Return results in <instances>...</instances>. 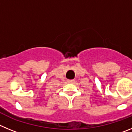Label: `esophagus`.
I'll return each mask as SVG.
<instances>
[{
	"mask_svg": "<svg viewBox=\"0 0 132 132\" xmlns=\"http://www.w3.org/2000/svg\"><path fill=\"white\" fill-rule=\"evenodd\" d=\"M67 82H68L69 83H73V82H74V80H67Z\"/></svg>",
	"mask_w": 132,
	"mask_h": 132,
	"instance_id": "esophagus-1",
	"label": "esophagus"
}]
</instances>
